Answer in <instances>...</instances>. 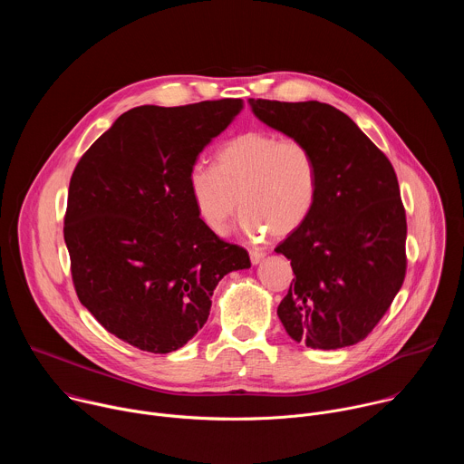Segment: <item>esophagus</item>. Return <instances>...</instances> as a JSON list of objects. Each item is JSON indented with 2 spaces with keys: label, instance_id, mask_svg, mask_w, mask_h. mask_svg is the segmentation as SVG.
<instances>
[{
  "label": "esophagus",
  "instance_id": "34e87169",
  "mask_svg": "<svg viewBox=\"0 0 464 464\" xmlns=\"http://www.w3.org/2000/svg\"><path fill=\"white\" fill-rule=\"evenodd\" d=\"M264 255H266V253H264V249H258V247H255V249L249 251V258H251L253 264H258V262L264 258Z\"/></svg>",
  "mask_w": 464,
  "mask_h": 464
}]
</instances>
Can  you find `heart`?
Returning <instances> with one entry per match:
<instances>
[{
  "label": "heart",
  "mask_w": 464,
  "mask_h": 464,
  "mask_svg": "<svg viewBox=\"0 0 464 464\" xmlns=\"http://www.w3.org/2000/svg\"><path fill=\"white\" fill-rule=\"evenodd\" d=\"M187 185L198 217L215 235L227 233L240 198V226L247 237L283 238L314 209L319 163L306 141L255 130L226 141L217 165L196 161Z\"/></svg>",
  "instance_id": "1"
}]
</instances>
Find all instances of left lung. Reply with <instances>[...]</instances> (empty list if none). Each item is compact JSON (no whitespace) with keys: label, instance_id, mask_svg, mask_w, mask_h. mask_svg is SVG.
I'll use <instances>...</instances> for the list:
<instances>
[{"label":"left lung","instance_id":"left-lung-1","mask_svg":"<svg viewBox=\"0 0 464 464\" xmlns=\"http://www.w3.org/2000/svg\"><path fill=\"white\" fill-rule=\"evenodd\" d=\"M253 113L306 141L319 163L312 213L276 251L295 279L277 308L286 333L310 349L365 340L402 288L406 209L387 156L338 108L249 99Z\"/></svg>","mask_w":464,"mask_h":464}]
</instances>
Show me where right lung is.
Here are the masks:
<instances>
[{
	"label": "right lung",
	"instance_id": "add662e5",
	"mask_svg": "<svg viewBox=\"0 0 464 464\" xmlns=\"http://www.w3.org/2000/svg\"><path fill=\"white\" fill-rule=\"evenodd\" d=\"M242 110V99L138 106L79 160L63 240L81 303L110 334L167 354L200 330L218 281L249 268L244 247L209 231L188 169Z\"/></svg>",
	"mask_w": 464,
	"mask_h": 464
}]
</instances>
